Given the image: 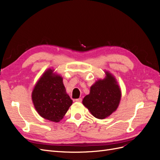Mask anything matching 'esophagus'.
<instances>
[{
  "instance_id": "esophagus-1",
  "label": "esophagus",
  "mask_w": 160,
  "mask_h": 160,
  "mask_svg": "<svg viewBox=\"0 0 160 160\" xmlns=\"http://www.w3.org/2000/svg\"><path fill=\"white\" fill-rule=\"evenodd\" d=\"M75 101H77V102H81V101H82V99H81V98L77 99H75Z\"/></svg>"
}]
</instances>
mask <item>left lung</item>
<instances>
[{
	"instance_id": "8db88e82",
	"label": "left lung",
	"mask_w": 160,
	"mask_h": 160,
	"mask_svg": "<svg viewBox=\"0 0 160 160\" xmlns=\"http://www.w3.org/2000/svg\"><path fill=\"white\" fill-rule=\"evenodd\" d=\"M103 79L91 87L90 93L83 99V104L95 118L103 119L117 109L122 92L115 77L108 71Z\"/></svg>"
}]
</instances>
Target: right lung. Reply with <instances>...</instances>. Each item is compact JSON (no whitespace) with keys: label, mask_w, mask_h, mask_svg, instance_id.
<instances>
[{"label":"right lung","mask_w":160,"mask_h":160,"mask_svg":"<svg viewBox=\"0 0 160 160\" xmlns=\"http://www.w3.org/2000/svg\"><path fill=\"white\" fill-rule=\"evenodd\" d=\"M32 100L37 113L53 122L63 118L72 103L67 94L62 77L53 70H47L38 80L32 92Z\"/></svg>","instance_id":"1"}]
</instances>
